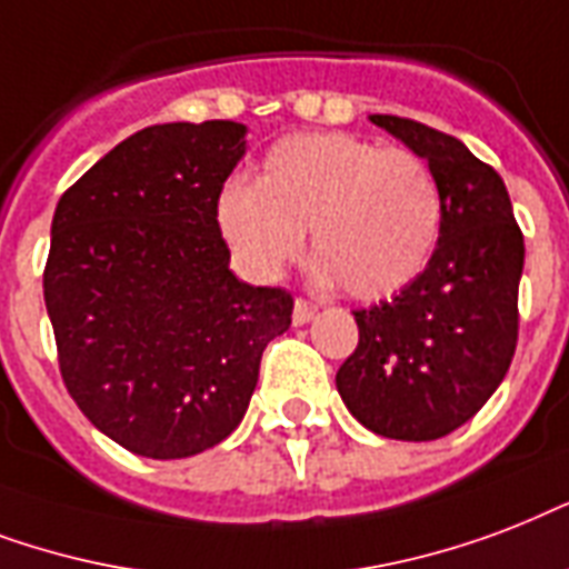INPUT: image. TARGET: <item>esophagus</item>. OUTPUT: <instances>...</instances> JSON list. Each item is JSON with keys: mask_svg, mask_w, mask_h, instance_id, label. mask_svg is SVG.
<instances>
[{"mask_svg": "<svg viewBox=\"0 0 569 569\" xmlns=\"http://www.w3.org/2000/svg\"><path fill=\"white\" fill-rule=\"evenodd\" d=\"M315 315H317V308L311 306V302H306V299H297V302H293V326L311 323Z\"/></svg>", "mask_w": 569, "mask_h": 569, "instance_id": "obj_1", "label": "esophagus"}]
</instances>
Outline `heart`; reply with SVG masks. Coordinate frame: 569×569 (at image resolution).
Returning a JSON list of instances; mask_svg holds the SVG:
<instances>
[{"mask_svg":"<svg viewBox=\"0 0 569 569\" xmlns=\"http://www.w3.org/2000/svg\"><path fill=\"white\" fill-rule=\"evenodd\" d=\"M216 222L252 279H279L308 231L317 279L380 299L427 267L442 231V196L412 151L347 133H299L267 151L258 183L222 189Z\"/></svg>","mask_w":569,"mask_h":569,"instance_id":"obj_1","label":"heart"}]
</instances>
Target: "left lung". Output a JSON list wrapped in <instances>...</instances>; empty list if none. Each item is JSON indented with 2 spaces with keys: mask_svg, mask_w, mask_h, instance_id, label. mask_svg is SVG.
Masks as SVG:
<instances>
[{
  "mask_svg": "<svg viewBox=\"0 0 569 569\" xmlns=\"http://www.w3.org/2000/svg\"><path fill=\"white\" fill-rule=\"evenodd\" d=\"M371 124L427 160L442 231L425 272L389 302L356 311L359 345L335 386L373 433L430 442L466 425L508 373L526 246L505 180L460 139L398 116Z\"/></svg>",
  "mask_w": 569,
  "mask_h": 569,
  "instance_id": "obj_1",
  "label": "left lung"
}]
</instances>
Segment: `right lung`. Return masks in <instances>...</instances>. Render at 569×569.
Wrapping results in <instances>:
<instances>
[{"instance_id":"add662e5","label":"right lung","mask_w":569,"mask_h":569,"mask_svg":"<svg viewBox=\"0 0 569 569\" xmlns=\"http://www.w3.org/2000/svg\"><path fill=\"white\" fill-rule=\"evenodd\" d=\"M246 124L144 127L59 198L43 270L59 368L91 425L127 451L180 460L243 421L263 347L293 299L231 272L216 201Z\"/></svg>"}]
</instances>
